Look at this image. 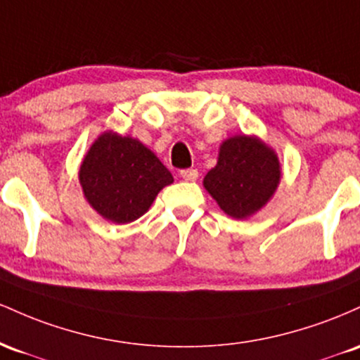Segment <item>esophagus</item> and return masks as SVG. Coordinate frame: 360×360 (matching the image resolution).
<instances>
[{
    "mask_svg": "<svg viewBox=\"0 0 360 360\" xmlns=\"http://www.w3.org/2000/svg\"><path fill=\"white\" fill-rule=\"evenodd\" d=\"M180 176H181V179H184V180H187V181H193V180L197 179V176H199V172H197V169H193V168L181 169Z\"/></svg>",
    "mask_w": 360,
    "mask_h": 360,
    "instance_id": "34e87169",
    "label": "esophagus"
}]
</instances>
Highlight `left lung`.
<instances>
[{
	"mask_svg": "<svg viewBox=\"0 0 360 360\" xmlns=\"http://www.w3.org/2000/svg\"><path fill=\"white\" fill-rule=\"evenodd\" d=\"M278 180L276 153L255 137L234 136L221 146L204 187L228 216L243 219L267 204Z\"/></svg>",
	"mask_w": 360,
	"mask_h": 360,
	"instance_id": "8db88e82",
	"label": "left lung"
}]
</instances>
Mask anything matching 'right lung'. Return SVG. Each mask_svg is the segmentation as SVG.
Returning a JSON list of instances; mask_svg holds the SVG:
<instances>
[{"instance_id":"add662e5","label":"right lung","mask_w":360,"mask_h":360,"mask_svg":"<svg viewBox=\"0 0 360 360\" xmlns=\"http://www.w3.org/2000/svg\"><path fill=\"white\" fill-rule=\"evenodd\" d=\"M79 181L96 212L117 224H126L148 211L173 176L137 139L105 132L84 156Z\"/></svg>"}]
</instances>
